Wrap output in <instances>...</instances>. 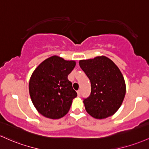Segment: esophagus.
<instances>
[{
    "label": "esophagus",
    "mask_w": 149,
    "mask_h": 149,
    "mask_svg": "<svg viewBox=\"0 0 149 149\" xmlns=\"http://www.w3.org/2000/svg\"><path fill=\"white\" fill-rule=\"evenodd\" d=\"M77 94H78V96H81V90H78L77 91Z\"/></svg>",
    "instance_id": "esophagus-1"
}]
</instances>
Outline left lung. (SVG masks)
Listing matches in <instances>:
<instances>
[{"mask_svg": "<svg viewBox=\"0 0 149 149\" xmlns=\"http://www.w3.org/2000/svg\"><path fill=\"white\" fill-rule=\"evenodd\" d=\"M79 65L91 83V95L83 100L86 112L100 120L112 116L126 94L125 78L120 68L105 56L80 60Z\"/></svg>", "mask_w": 149, "mask_h": 149, "instance_id": "8db88e82", "label": "left lung"}]
</instances>
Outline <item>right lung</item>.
I'll return each mask as SVG.
<instances>
[{
	"instance_id": "1",
	"label": "right lung",
	"mask_w": 149,
	"mask_h": 149,
	"mask_svg": "<svg viewBox=\"0 0 149 149\" xmlns=\"http://www.w3.org/2000/svg\"><path fill=\"white\" fill-rule=\"evenodd\" d=\"M76 66V61L52 56L39 65L29 82L31 100L39 113L52 120L68 113L77 93L68 76Z\"/></svg>"
}]
</instances>
